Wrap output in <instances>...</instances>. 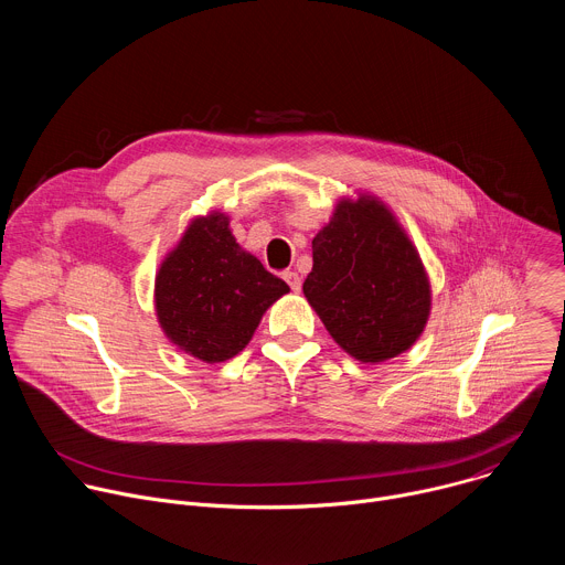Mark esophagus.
<instances>
[{
    "label": "esophagus",
    "mask_w": 565,
    "mask_h": 565,
    "mask_svg": "<svg viewBox=\"0 0 565 565\" xmlns=\"http://www.w3.org/2000/svg\"><path fill=\"white\" fill-rule=\"evenodd\" d=\"M284 279L288 281V286H290V290H292V292H299V290H301V277H299L295 270L284 273Z\"/></svg>",
    "instance_id": "esophagus-1"
}]
</instances>
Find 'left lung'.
Masks as SVG:
<instances>
[{"label": "left lung", "mask_w": 565, "mask_h": 565, "mask_svg": "<svg viewBox=\"0 0 565 565\" xmlns=\"http://www.w3.org/2000/svg\"><path fill=\"white\" fill-rule=\"evenodd\" d=\"M303 295L340 349L364 364L409 351L431 315L427 268L393 210L342 196L312 238Z\"/></svg>", "instance_id": "1"}]
</instances>
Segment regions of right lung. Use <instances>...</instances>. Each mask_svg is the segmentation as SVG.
Returning <instances> with one entry per match:
<instances>
[{"label": "right lung", "instance_id": "obj_1", "mask_svg": "<svg viewBox=\"0 0 565 565\" xmlns=\"http://www.w3.org/2000/svg\"><path fill=\"white\" fill-rule=\"evenodd\" d=\"M288 284L236 244L230 216L212 210L190 218L153 281L158 327L183 353L218 364L253 340L264 312Z\"/></svg>", "mask_w": 565, "mask_h": 565}]
</instances>
